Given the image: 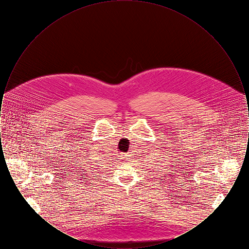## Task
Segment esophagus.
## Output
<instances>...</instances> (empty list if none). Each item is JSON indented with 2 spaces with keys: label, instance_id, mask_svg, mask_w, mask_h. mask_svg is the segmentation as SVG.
Here are the masks:
<instances>
[{
  "label": "esophagus",
  "instance_id": "34e87169",
  "mask_svg": "<svg viewBox=\"0 0 249 249\" xmlns=\"http://www.w3.org/2000/svg\"><path fill=\"white\" fill-rule=\"evenodd\" d=\"M122 157H123V159H127L129 156L127 154H122Z\"/></svg>",
  "mask_w": 249,
  "mask_h": 249
}]
</instances>
